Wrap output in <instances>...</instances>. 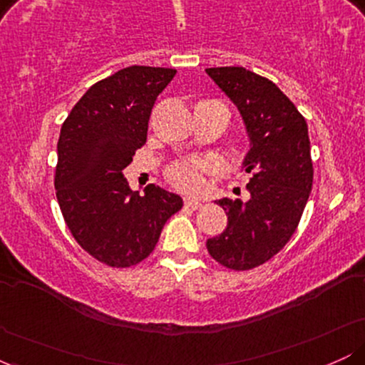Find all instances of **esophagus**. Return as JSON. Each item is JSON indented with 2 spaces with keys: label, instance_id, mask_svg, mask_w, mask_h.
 Segmentation results:
<instances>
[{
  "label": "esophagus",
  "instance_id": "esophagus-1",
  "mask_svg": "<svg viewBox=\"0 0 365 365\" xmlns=\"http://www.w3.org/2000/svg\"><path fill=\"white\" fill-rule=\"evenodd\" d=\"M185 207L192 209V211H197V209L202 207V204H200L199 200H195V199H185Z\"/></svg>",
  "mask_w": 365,
  "mask_h": 365
}]
</instances>
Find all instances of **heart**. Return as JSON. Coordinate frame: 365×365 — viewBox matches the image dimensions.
<instances>
[{"label":"heart","instance_id":"obj_1","mask_svg":"<svg viewBox=\"0 0 365 365\" xmlns=\"http://www.w3.org/2000/svg\"><path fill=\"white\" fill-rule=\"evenodd\" d=\"M215 171V161L207 158H187L171 163L166 168V180L177 190L199 194L206 185V175Z\"/></svg>","mask_w":365,"mask_h":365}]
</instances>
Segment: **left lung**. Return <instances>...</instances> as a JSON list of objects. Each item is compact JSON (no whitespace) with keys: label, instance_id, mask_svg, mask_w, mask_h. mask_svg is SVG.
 <instances>
[{"label":"left lung","instance_id":"1","mask_svg":"<svg viewBox=\"0 0 365 365\" xmlns=\"http://www.w3.org/2000/svg\"><path fill=\"white\" fill-rule=\"evenodd\" d=\"M209 77L237 104L250 137L244 166L250 173L249 200H216L228 216L207 252L232 271L267 262L288 244L312 190L314 168L305 118L266 77L242 66L206 68Z\"/></svg>","mask_w":365,"mask_h":365}]
</instances>
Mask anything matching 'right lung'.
<instances>
[{"instance_id": "right-lung-1", "label": "right lung", "mask_w": 365, "mask_h": 365, "mask_svg": "<svg viewBox=\"0 0 365 365\" xmlns=\"http://www.w3.org/2000/svg\"><path fill=\"white\" fill-rule=\"evenodd\" d=\"M175 73L139 65L120 70L96 82L61 125L54 171L61 215L77 244L110 267L148 259L163 226L183 206L180 195L153 183L139 195L123 177Z\"/></svg>"}]
</instances>
